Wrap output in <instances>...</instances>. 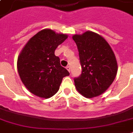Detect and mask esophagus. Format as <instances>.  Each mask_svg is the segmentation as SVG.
Wrapping results in <instances>:
<instances>
[{
    "instance_id": "34e87169",
    "label": "esophagus",
    "mask_w": 133,
    "mask_h": 133,
    "mask_svg": "<svg viewBox=\"0 0 133 133\" xmlns=\"http://www.w3.org/2000/svg\"><path fill=\"white\" fill-rule=\"evenodd\" d=\"M66 69L68 70V71L69 72H70V66H67L66 67Z\"/></svg>"
}]
</instances>
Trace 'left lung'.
Here are the masks:
<instances>
[{
    "instance_id": "obj_1",
    "label": "left lung",
    "mask_w": 133,
    "mask_h": 133,
    "mask_svg": "<svg viewBox=\"0 0 133 133\" xmlns=\"http://www.w3.org/2000/svg\"><path fill=\"white\" fill-rule=\"evenodd\" d=\"M78 48L81 74L74 79L77 90L87 98L101 95L113 82L117 72L115 56L99 34L86 32L72 36Z\"/></svg>"
}]
</instances>
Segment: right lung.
<instances>
[{
  "mask_svg": "<svg viewBox=\"0 0 133 133\" xmlns=\"http://www.w3.org/2000/svg\"><path fill=\"white\" fill-rule=\"evenodd\" d=\"M68 36L43 30L30 38L19 56L17 68L22 82L30 92L50 98L57 92L63 78L70 75L54 51Z\"/></svg>",
  "mask_w": 133,
  "mask_h": 133,
  "instance_id": "right-lung-1",
  "label": "right lung"
}]
</instances>
